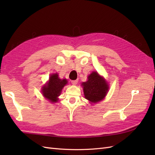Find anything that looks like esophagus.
<instances>
[{
    "label": "esophagus",
    "mask_w": 155,
    "mask_h": 155,
    "mask_svg": "<svg viewBox=\"0 0 155 155\" xmlns=\"http://www.w3.org/2000/svg\"><path fill=\"white\" fill-rule=\"evenodd\" d=\"M78 82V80H72V81H71L72 84V85H77Z\"/></svg>",
    "instance_id": "34e87169"
}]
</instances>
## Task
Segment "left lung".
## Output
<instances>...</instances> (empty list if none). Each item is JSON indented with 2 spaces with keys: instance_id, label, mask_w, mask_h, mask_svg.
Listing matches in <instances>:
<instances>
[{
  "instance_id": "obj_1",
  "label": "left lung",
  "mask_w": 155,
  "mask_h": 155,
  "mask_svg": "<svg viewBox=\"0 0 155 155\" xmlns=\"http://www.w3.org/2000/svg\"><path fill=\"white\" fill-rule=\"evenodd\" d=\"M81 85L85 98L92 104L104 100L109 88L104 78L97 72H92L88 76V80Z\"/></svg>"
}]
</instances>
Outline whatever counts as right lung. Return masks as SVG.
Returning <instances> with one entry per match:
<instances>
[{"instance_id":"right-lung-1","label":"right lung","mask_w":155,"mask_h":155,"mask_svg":"<svg viewBox=\"0 0 155 155\" xmlns=\"http://www.w3.org/2000/svg\"><path fill=\"white\" fill-rule=\"evenodd\" d=\"M67 83L66 79H61L59 78L58 74H51L48 83L42 87V94L46 99L48 100L51 103L58 102V96L61 93L63 88Z\"/></svg>"}]
</instances>
